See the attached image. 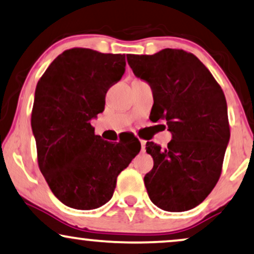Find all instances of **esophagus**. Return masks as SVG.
<instances>
[{
  "instance_id": "34e87169",
  "label": "esophagus",
  "mask_w": 254,
  "mask_h": 254,
  "mask_svg": "<svg viewBox=\"0 0 254 254\" xmlns=\"http://www.w3.org/2000/svg\"><path fill=\"white\" fill-rule=\"evenodd\" d=\"M145 144H146L145 140H140V145H142V151H143V152H144V151H145Z\"/></svg>"
}]
</instances>
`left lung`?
I'll return each mask as SVG.
<instances>
[{
    "mask_svg": "<svg viewBox=\"0 0 254 254\" xmlns=\"http://www.w3.org/2000/svg\"><path fill=\"white\" fill-rule=\"evenodd\" d=\"M136 77L152 88L151 120L166 121L168 146L146 143L153 169L144 177L147 194L169 212L191 210L220 177L230 140L225 95L193 54L163 49L155 55H127Z\"/></svg>",
    "mask_w": 254,
    "mask_h": 254,
    "instance_id": "obj_1",
    "label": "left lung"
}]
</instances>
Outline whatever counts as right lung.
Masks as SVG:
<instances>
[{
	"label": "right lung",
	"instance_id": "1",
	"mask_svg": "<svg viewBox=\"0 0 254 254\" xmlns=\"http://www.w3.org/2000/svg\"><path fill=\"white\" fill-rule=\"evenodd\" d=\"M125 55L73 48L57 56L37 83L31 112L38 166L66 206L94 210L114 194L118 175L140 151L103 140L90 124L125 71Z\"/></svg>",
	"mask_w": 254,
	"mask_h": 254
}]
</instances>
